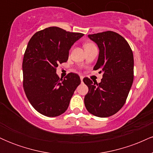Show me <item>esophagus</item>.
Masks as SVG:
<instances>
[{"mask_svg":"<svg viewBox=\"0 0 153 153\" xmlns=\"http://www.w3.org/2000/svg\"><path fill=\"white\" fill-rule=\"evenodd\" d=\"M80 80H81V82H82V79H83V76H82V75H80Z\"/></svg>","mask_w":153,"mask_h":153,"instance_id":"esophagus-1","label":"esophagus"}]
</instances>
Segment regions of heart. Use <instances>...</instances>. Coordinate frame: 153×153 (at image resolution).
I'll return each mask as SVG.
<instances>
[{"instance_id": "1", "label": "heart", "mask_w": 153, "mask_h": 153, "mask_svg": "<svg viewBox=\"0 0 153 153\" xmlns=\"http://www.w3.org/2000/svg\"><path fill=\"white\" fill-rule=\"evenodd\" d=\"M94 46H95V45L92 42H86V43L84 44V48H85V49L90 48V47H94Z\"/></svg>"}]
</instances>
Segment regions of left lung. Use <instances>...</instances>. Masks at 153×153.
I'll return each mask as SVG.
<instances>
[{"instance_id": "8db88e82", "label": "left lung", "mask_w": 153, "mask_h": 153, "mask_svg": "<svg viewBox=\"0 0 153 153\" xmlns=\"http://www.w3.org/2000/svg\"><path fill=\"white\" fill-rule=\"evenodd\" d=\"M97 44L99 55L94 71L103 73L98 83L84 78L88 87L84 98L88 111L99 117H108L118 112L126 102L134 79V57L127 40L114 31L89 34Z\"/></svg>"}]
</instances>
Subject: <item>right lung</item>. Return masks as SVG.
<instances>
[{"instance_id": "obj_1", "label": "right lung", "mask_w": 153, "mask_h": 153, "mask_svg": "<svg viewBox=\"0 0 153 153\" xmlns=\"http://www.w3.org/2000/svg\"><path fill=\"white\" fill-rule=\"evenodd\" d=\"M83 35L51 26L29 40L22 63L23 87L31 106L42 114L57 117L68 108L80 78L73 73L59 78L56 71L68 61L71 46Z\"/></svg>"}]
</instances>
